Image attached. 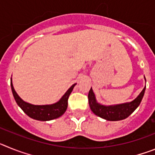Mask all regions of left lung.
Here are the masks:
<instances>
[{
    "mask_svg": "<svg viewBox=\"0 0 155 155\" xmlns=\"http://www.w3.org/2000/svg\"><path fill=\"white\" fill-rule=\"evenodd\" d=\"M145 79V78H144ZM146 86L134 100L130 102L113 105H101L96 101L95 95L91 87L88 92V103L91 110L96 116L109 121H118L127 118L139 106L144 94Z\"/></svg>",
    "mask_w": 155,
    "mask_h": 155,
    "instance_id": "1",
    "label": "left lung"
}]
</instances>
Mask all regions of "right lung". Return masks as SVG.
<instances>
[{
    "label": "right lung",
    "instance_id": "right-lung-1",
    "mask_svg": "<svg viewBox=\"0 0 155 155\" xmlns=\"http://www.w3.org/2000/svg\"><path fill=\"white\" fill-rule=\"evenodd\" d=\"M75 85L76 84H74L71 86L69 89L66 91L62 98L56 103L51 104V105H32V104L28 103V102L23 101L18 96V94H17L14 88L12 79H11V86H12L13 96L19 107L21 108L23 112L26 115H28L29 117L34 119V120H39V121H49V120L59 118L60 116H62L67 110L68 98H69L71 91H73V88Z\"/></svg>",
    "mask_w": 155,
    "mask_h": 155
}]
</instances>
